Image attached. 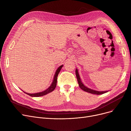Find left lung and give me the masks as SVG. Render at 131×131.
<instances>
[{
  "instance_id": "1",
  "label": "left lung",
  "mask_w": 131,
  "mask_h": 131,
  "mask_svg": "<svg viewBox=\"0 0 131 131\" xmlns=\"http://www.w3.org/2000/svg\"><path fill=\"white\" fill-rule=\"evenodd\" d=\"M75 74H76L77 79V80H78V84H79L80 88L81 90H83V91H84L85 92H88V93H91V94H96V95L102 94H104V93L107 92L108 91H95V90H92V89H91L90 88H88V87H86V86H85L84 84L83 83H82V81H81V79H80V75H79V74L78 70L77 69L75 70Z\"/></svg>"
}]
</instances>
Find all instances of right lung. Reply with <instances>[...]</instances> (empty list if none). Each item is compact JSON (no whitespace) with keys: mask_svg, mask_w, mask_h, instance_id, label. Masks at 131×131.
Returning <instances> with one entry per match:
<instances>
[{"mask_svg":"<svg viewBox=\"0 0 131 131\" xmlns=\"http://www.w3.org/2000/svg\"><path fill=\"white\" fill-rule=\"evenodd\" d=\"M63 66V65L60 66L57 69V70H56V72L55 73V74L54 75V78H53V80L52 81V83L51 84V85H50V86L48 88V89H47L46 90L43 91L42 92H39V93H28L26 92H25L23 91L24 93L29 95L31 96H33V97H39V96H43L45 95L48 93H49L51 92H52L53 90L55 89V88H56L57 86V77H58V74L59 73V72L61 69V68Z\"/></svg>","mask_w":131,"mask_h":131,"instance_id":"right-lung-1","label":"right lung"}]
</instances>
